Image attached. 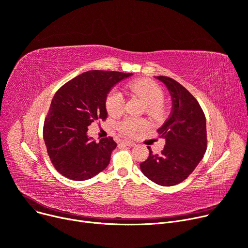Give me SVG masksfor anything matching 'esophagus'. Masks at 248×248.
<instances>
[{
	"mask_svg": "<svg viewBox=\"0 0 248 248\" xmlns=\"http://www.w3.org/2000/svg\"><path fill=\"white\" fill-rule=\"evenodd\" d=\"M122 144H124V145H126V146H129V147H132V146H134V145H136L135 142L129 141V140H123Z\"/></svg>",
	"mask_w": 248,
	"mask_h": 248,
	"instance_id": "34e87169",
	"label": "esophagus"
}]
</instances>
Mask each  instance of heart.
I'll list each match as a JSON object with an SVG mask.
<instances>
[{
	"label": "heart",
	"instance_id": "heart-1",
	"mask_svg": "<svg viewBox=\"0 0 248 248\" xmlns=\"http://www.w3.org/2000/svg\"><path fill=\"white\" fill-rule=\"evenodd\" d=\"M127 89L133 95H136L144 101V103L147 105V113L153 118H161L164 115L165 109L161 103L164 98V93L161 87L157 83L146 79L137 80L129 83L127 85ZM124 104L125 99L120 90L114 88L108 93L105 106L109 115H120L123 112ZM146 120L135 117H126L117 125L121 133L129 136L135 135L139 131L146 128Z\"/></svg>",
	"mask_w": 248,
	"mask_h": 248
}]
</instances>
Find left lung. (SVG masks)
Segmentation results:
<instances>
[{"instance_id": "obj_1", "label": "left lung", "mask_w": 248, "mask_h": 248, "mask_svg": "<svg viewBox=\"0 0 248 248\" xmlns=\"http://www.w3.org/2000/svg\"><path fill=\"white\" fill-rule=\"evenodd\" d=\"M171 95L172 111L157 131L166 140L161 154H153L140 163L143 174L161 186L176 185L185 180L201 161L207 148L206 119L197 100L172 78L157 76Z\"/></svg>"}]
</instances>
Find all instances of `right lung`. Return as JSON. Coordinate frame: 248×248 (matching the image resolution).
<instances>
[{
	"label": "right lung",
	"instance_id": "1",
	"mask_svg": "<svg viewBox=\"0 0 248 248\" xmlns=\"http://www.w3.org/2000/svg\"><path fill=\"white\" fill-rule=\"evenodd\" d=\"M131 75L92 70L70 80L56 92L44 122L43 137L52 164L63 176L83 181L108 166L117 144L112 137L97 143L87 131L94 121L106 120L108 93Z\"/></svg>",
	"mask_w": 248,
	"mask_h": 248
}]
</instances>
